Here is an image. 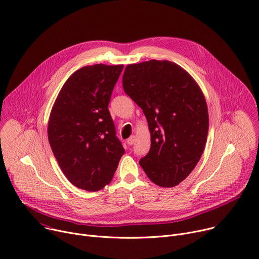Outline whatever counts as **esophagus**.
I'll list each match as a JSON object with an SVG mask.
<instances>
[{"label":"esophagus","mask_w":259,"mask_h":259,"mask_svg":"<svg viewBox=\"0 0 259 259\" xmlns=\"http://www.w3.org/2000/svg\"><path fill=\"white\" fill-rule=\"evenodd\" d=\"M135 143V136L134 135H132V136H130L128 139H127V144L129 145V146H131V145H133Z\"/></svg>","instance_id":"esophagus-1"}]
</instances>
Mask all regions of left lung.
I'll list each match as a JSON object with an SVG mask.
<instances>
[{"instance_id": "left-lung-1", "label": "left lung", "mask_w": 259, "mask_h": 259, "mask_svg": "<svg viewBox=\"0 0 259 259\" xmlns=\"http://www.w3.org/2000/svg\"><path fill=\"white\" fill-rule=\"evenodd\" d=\"M123 88L143 109L151 133V149L140 166L160 187L179 185L206 143L208 112L200 87L178 64L151 60L126 66Z\"/></svg>"}]
</instances>
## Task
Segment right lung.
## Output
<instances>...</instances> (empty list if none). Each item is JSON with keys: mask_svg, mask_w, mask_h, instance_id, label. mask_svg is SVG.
I'll return each mask as SVG.
<instances>
[{"mask_svg": "<svg viewBox=\"0 0 259 259\" xmlns=\"http://www.w3.org/2000/svg\"><path fill=\"white\" fill-rule=\"evenodd\" d=\"M123 68L96 64L76 70L62 87L50 114L53 153L68 181L85 191L108 185L125 153L108 110Z\"/></svg>", "mask_w": 259, "mask_h": 259, "instance_id": "add662e5", "label": "right lung"}]
</instances>
